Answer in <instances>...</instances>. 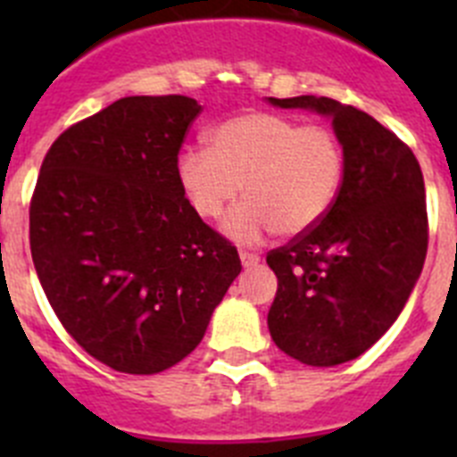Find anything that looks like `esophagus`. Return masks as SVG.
<instances>
[{
  "mask_svg": "<svg viewBox=\"0 0 457 457\" xmlns=\"http://www.w3.org/2000/svg\"><path fill=\"white\" fill-rule=\"evenodd\" d=\"M240 261L245 268H256V265L261 263V256L253 252H240Z\"/></svg>",
  "mask_w": 457,
  "mask_h": 457,
  "instance_id": "esophagus-1",
  "label": "esophagus"
}]
</instances>
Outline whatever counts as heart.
<instances>
[{"instance_id":"b5f03b06","label":"heart","mask_w":457,"mask_h":457,"mask_svg":"<svg viewBox=\"0 0 457 457\" xmlns=\"http://www.w3.org/2000/svg\"><path fill=\"white\" fill-rule=\"evenodd\" d=\"M176 171L185 199L204 220H217L245 189L247 199L221 228L231 240L256 245L274 231L300 236L332 210L345 153L329 125L245 112L210 132V148H185Z\"/></svg>"}]
</instances>
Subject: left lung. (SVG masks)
I'll use <instances>...</instances> for the list:
<instances>
[{
	"label": "left lung",
	"mask_w": 457,
	"mask_h": 457,
	"mask_svg": "<svg viewBox=\"0 0 457 457\" xmlns=\"http://www.w3.org/2000/svg\"><path fill=\"white\" fill-rule=\"evenodd\" d=\"M332 116L345 173L332 210L268 253L278 281L268 313L272 341L309 366L359 357L394 325L428 252L419 160L389 128L353 104L300 96L270 98Z\"/></svg>",
	"instance_id": "1"
}]
</instances>
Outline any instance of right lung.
Listing matches in <instances>:
<instances>
[{
    "label": "right lung",
    "instance_id": "obj_1",
    "mask_svg": "<svg viewBox=\"0 0 457 457\" xmlns=\"http://www.w3.org/2000/svg\"><path fill=\"white\" fill-rule=\"evenodd\" d=\"M199 114L187 96H128L63 130L40 164L36 274L63 329L120 373H160L187 357L242 270L179 183Z\"/></svg>",
    "mask_w": 457,
    "mask_h": 457
}]
</instances>
